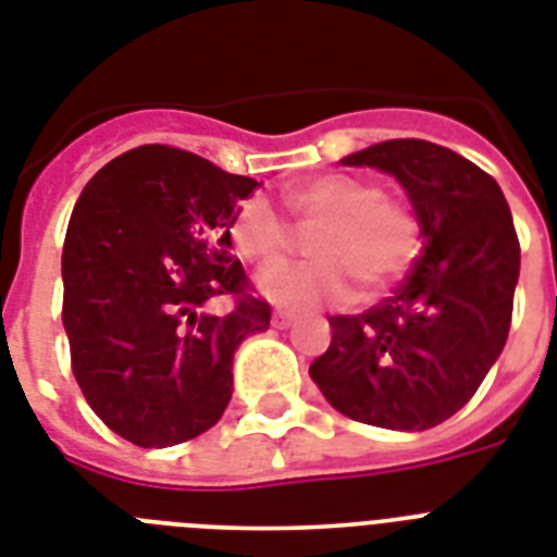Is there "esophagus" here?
I'll list each match as a JSON object with an SVG mask.
<instances>
[{
  "instance_id": "obj_1",
  "label": "esophagus",
  "mask_w": 557,
  "mask_h": 557,
  "mask_svg": "<svg viewBox=\"0 0 557 557\" xmlns=\"http://www.w3.org/2000/svg\"><path fill=\"white\" fill-rule=\"evenodd\" d=\"M294 323V318L292 314H288V311H274V314H271V325H277V329H288V325Z\"/></svg>"
}]
</instances>
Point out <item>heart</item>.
Wrapping results in <instances>:
<instances>
[{
	"instance_id": "heart-1",
	"label": "heart",
	"mask_w": 557,
	"mask_h": 557,
	"mask_svg": "<svg viewBox=\"0 0 557 557\" xmlns=\"http://www.w3.org/2000/svg\"><path fill=\"white\" fill-rule=\"evenodd\" d=\"M286 206L309 237L314 263L271 265L292 248V232L263 194L246 197L225 223V239L243 260L271 265L257 288L265 300L288 311L337 306L351 297L357 280L363 292H381L420 248V225L409 208L386 200L381 185L349 174H323L292 185Z\"/></svg>"
}]
</instances>
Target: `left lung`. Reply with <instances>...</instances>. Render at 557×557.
I'll list each match as a JSON object with an SVG mask.
<instances>
[{"instance_id": "obj_1", "label": "left lung", "mask_w": 557, "mask_h": 557, "mask_svg": "<svg viewBox=\"0 0 557 557\" xmlns=\"http://www.w3.org/2000/svg\"><path fill=\"white\" fill-rule=\"evenodd\" d=\"M404 185L423 255L363 314H334L311 381L334 409L381 429L423 432L469 404L504 351L521 246L500 185L426 139H386L343 157Z\"/></svg>"}]
</instances>
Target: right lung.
<instances>
[{"instance_id":"add662e5","label":"right lung","mask_w":557,"mask_h":557,"mask_svg":"<svg viewBox=\"0 0 557 557\" xmlns=\"http://www.w3.org/2000/svg\"><path fill=\"white\" fill-rule=\"evenodd\" d=\"M257 188L197 153L139 146L99 169L62 246V323L85 400L143 449L191 441L223 418L234 351L265 332L225 223ZM232 296L233 311L207 302Z\"/></svg>"}]
</instances>
